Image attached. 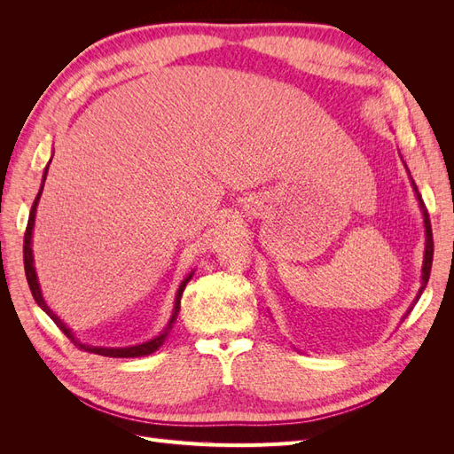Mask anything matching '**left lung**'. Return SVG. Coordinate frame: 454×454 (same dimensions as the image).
Segmentation results:
<instances>
[{"label":"left lung","instance_id":"1","mask_svg":"<svg viewBox=\"0 0 454 454\" xmlns=\"http://www.w3.org/2000/svg\"><path fill=\"white\" fill-rule=\"evenodd\" d=\"M413 189H415V193H417L419 202H420V208H422V214H424V227H426V254H424V265H422V286H420L419 295H417V299H415V303H417L419 297H420L422 292H424L426 284H428V278H430L432 259H434V239H432V225H430L428 210H426V206H424V202H422V199H420V193H419V189H417L415 182H413ZM411 309H413V307H411ZM411 309H409V312H411ZM409 312H407V314H409ZM407 314H405V316H407Z\"/></svg>","mask_w":454,"mask_h":454}]
</instances>
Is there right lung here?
Listing matches in <instances>:
<instances>
[{"label": "right lung", "mask_w": 454, "mask_h": 454, "mask_svg": "<svg viewBox=\"0 0 454 454\" xmlns=\"http://www.w3.org/2000/svg\"><path fill=\"white\" fill-rule=\"evenodd\" d=\"M47 170H49V167H47ZM47 170H45V176H43V184H45V177H47ZM43 184H41V189H39V193H37V197H35V200H34V204H32V210H30V217H28V225H26V232H24V270H26V280H28V286H30V290H32V295H34V299H35V303L43 309L51 318H52V322L57 324L62 332H64V335L67 337V339H72V342L74 345L79 348V350H85V352H90V354H100V356H107V358H136V356H147V354H151V352H155V350H159V347H162V342L167 340V337H168V332L172 329V324L176 322V316H177V312H180V301H182V294H184V290H185V286H187V282L191 280V274L189 277L182 282V286H180V290H177V295H176V307H174V314H172V318H170V322H168V325H167V329H164V332L159 335V337H155V339H151V340H147V342H142V345H134V347H127V348H106V347H89V345H83V342H79V340H75V337L72 335V332L70 329H67L64 324H62V320L59 318L57 314H52V310L45 305V301H43V297H41V290H39V284H37V277H35V269H34V257H32V229H34V217H35V206H37V202H39V197H41V191H43Z\"/></svg>", "instance_id": "1"}]
</instances>
